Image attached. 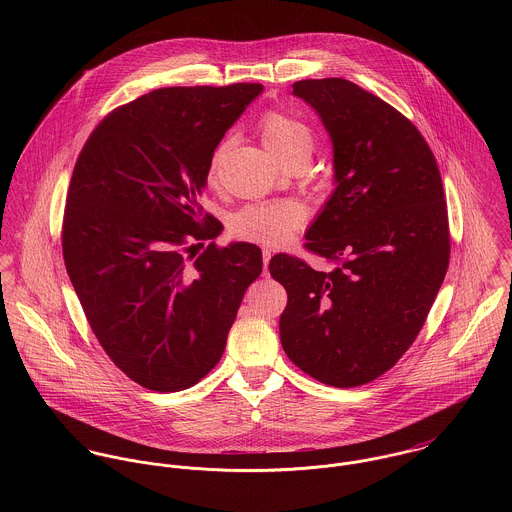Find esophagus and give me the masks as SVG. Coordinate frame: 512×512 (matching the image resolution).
<instances>
[{"mask_svg":"<svg viewBox=\"0 0 512 512\" xmlns=\"http://www.w3.org/2000/svg\"><path fill=\"white\" fill-rule=\"evenodd\" d=\"M270 260H272V250H268V248H264V250H262V262H264V274H268V264H270Z\"/></svg>","mask_w":512,"mask_h":512,"instance_id":"1","label":"esophagus"}]
</instances>
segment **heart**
<instances>
[{
	"label": "heart",
	"mask_w": 512,
	"mask_h": 512,
	"mask_svg": "<svg viewBox=\"0 0 512 512\" xmlns=\"http://www.w3.org/2000/svg\"><path fill=\"white\" fill-rule=\"evenodd\" d=\"M260 136L282 163L295 155H311L313 132L309 126L284 112H268L260 122ZM226 144L215 151L209 165V181L217 179L220 157ZM305 222V209L295 201H278L266 205H252L236 213L230 220L234 236L260 242V244H282Z\"/></svg>",
	"instance_id": "b5f03b06"
}]
</instances>
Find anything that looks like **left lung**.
<instances>
[{
	"label": "left lung",
	"mask_w": 512,
	"mask_h": 512,
	"mask_svg": "<svg viewBox=\"0 0 512 512\" xmlns=\"http://www.w3.org/2000/svg\"><path fill=\"white\" fill-rule=\"evenodd\" d=\"M293 96L321 118L335 189L305 248L335 262L319 272L276 254L270 274L288 292L280 339L293 365L323 384L361 386L410 349L449 264L438 163L416 126L345 78L299 80Z\"/></svg>",
	"instance_id": "1"
}]
</instances>
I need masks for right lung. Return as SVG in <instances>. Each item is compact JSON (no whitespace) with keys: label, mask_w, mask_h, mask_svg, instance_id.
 <instances>
[{"label":"right lung","mask_w":512,"mask_h":512,"mask_svg":"<svg viewBox=\"0 0 512 512\" xmlns=\"http://www.w3.org/2000/svg\"><path fill=\"white\" fill-rule=\"evenodd\" d=\"M262 88H157L108 114L74 165L67 274L106 355L149 390H185L215 368L262 274V250L250 242H211L185 258L189 238L222 230L199 199L220 140Z\"/></svg>","instance_id":"obj_1"}]
</instances>
